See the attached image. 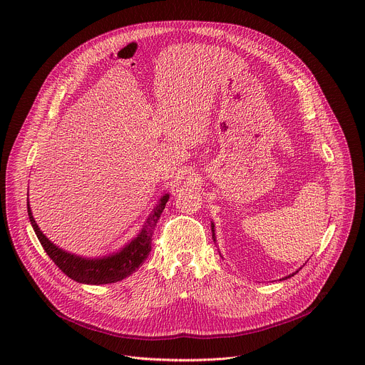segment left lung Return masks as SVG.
<instances>
[{
	"instance_id": "1",
	"label": "left lung",
	"mask_w": 365,
	"mask_h": 365,
	"mask_svg": "<svg viewBox=\"0 0 365 365\" xmlns=\"http://www.w3.org/2000/svg\"><path fill=\"white\" fill-rule=\"evenodd\" d=\"M212 232H214V224H212ZM214 235H215V234H214ZM293 274H294V273H293ZM293 274H292V276H293Z\"/></svg>"
}]
</instances>
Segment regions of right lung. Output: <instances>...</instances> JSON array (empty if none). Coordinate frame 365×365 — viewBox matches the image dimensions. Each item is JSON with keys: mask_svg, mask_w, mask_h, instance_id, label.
I'll use <instances>...</instances> for the list:
<instances>
[{"mask_svg": "<svg viewBox=\"0 0 365 365\" xmlns=\"http://www.w3.org/2000/svg\"><path fill=\"white\" fill-rule=\"evenodd\" d=\"M169 200V195L163 196L160 203L155 206V210L147 220L145 227L141 230L140 235L133 240L125 248H123L120 252L106 257L101 259H86L76 257L73 254H69L61 248H58L55 244H51L43 232L38 230L30 206L27 203V212L31 222V227L47 252V255L68 277L78 283L85 284H108V283H117L127 276L133 274L148 257L151 251V240L154 234V227L158 225V221L165 210V205Z\"/></svg>", "mask_w": 365, "mask_h": 365, "instance_id": "right-lung-1", "label": "right lung"}]
</instances>
